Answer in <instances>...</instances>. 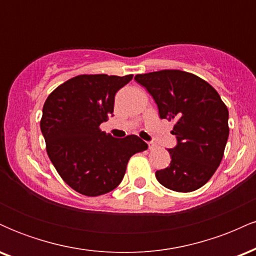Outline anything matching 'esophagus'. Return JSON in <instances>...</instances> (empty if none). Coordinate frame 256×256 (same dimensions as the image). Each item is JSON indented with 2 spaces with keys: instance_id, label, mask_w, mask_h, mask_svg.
Returning a JSON list of instances; mask_svg holds the SVG:
<instances>
[{
  "instance_id": "34e87169",
  "label": "esophagus",
  "mask_w": 256,
  "mask_h": 256,
  "mask_svg": "<svg viewBox=\"0 0 256 256\" xmlns=\"http://www.w3.org/2000/svg\"><path fill=\"white\" fill-rule=\"evenodd\" d=\"M148 146H149V149H150V150H152V149H154L155 146H156L154 144V143H148Z\"/></svg>"
}]
</instances>
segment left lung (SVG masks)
Wrapping results in <instances>:
<instances>
[{
    "mask_svg": "<svg viewBox=\"0 0 256 256\" xmlns=\"http://www.w3.org/2000/svg\"><path fill=\"white\" fill-rule=\"evenodd\" d=\"M156 102L161 119L174 122L177 146L171 164L155 173L158 183L178 192H195L207 183L224 156L228 138V110L210 84L179 70L137 74Z\"/></svg>",
    "mask_w": 256,
    "mask_h": 256,
    "instance_id": "1",
    "label": "left lung"
}]
</instances>
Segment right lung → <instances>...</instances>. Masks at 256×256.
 <instances>
[{
	"label": "right lung",
	"mask_w": 256,
	"mask_h": 256,
	"mask_svg": "<svg viewBox=\"0 0 256 256\" xmlns=\"http://www.w3.org/2000/svg\"><path fill=\"white\" fill-rule=\"evenodd\" d=\"M132 77L80 74L58 85L44 102L40 130L48 156L64 183L82 195L116 189L132 155L148 149L136 134L114 138L100 128L113 114L116 91Z\"/></svg>",
	"instance_id": "right-lung-1"
}]
</instances>
